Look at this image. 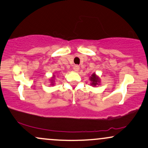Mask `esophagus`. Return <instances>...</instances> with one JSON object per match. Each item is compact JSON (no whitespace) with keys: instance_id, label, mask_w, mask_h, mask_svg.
Here are the masks:
<instances>
[{"instance_id":"esophagus-1","label":"esophagus","mask_w":148,"mask_h":148,"mask_svg":"<svg viewBox=\"0 0 148 148\" xmlns=\"http://www.w3.org/2000/svg\"><path fill=\"white\" fill-rule=\"evenodd\" d=\"M79 66L78 65H74V67H73V69H74V71H75V72H78V71L79 70Z\"/></svg>"}]
</instances>
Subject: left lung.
I'll return each instance as SVG.
<instances>
[{"instance_id": "obj_1", "label": "left lung", "mask_w": 148, "mask_h": 148, "mask_svg": "<svg viewBox=\"0 0 148 148\" xmlns=\"http://www.w3.org/2000/svg\"><path fill=\"white\" fill-rule=\"evenodd\" d=\"M90 81H91L92 83L91 85H94V86H96V85H98V83H99V79L96 76L95 74H93L90 77Z\"/></svg>"}]
</instances>
